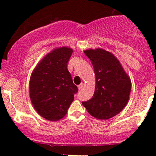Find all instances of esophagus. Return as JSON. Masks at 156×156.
Wrapping results in <instances>:
<instances>
[{
	"label": "esophagus",
	"mask_w": 156,
	"mask_h": 156,
	"mask_svg": "<svg viewBox=\"0 0 156 156\" xmlns=\"http://www.w3.org/2000/svg\"><path fill=\"white\" fill-rule=\"evenodd\" d=\"M83 87H84V84H83V83H81L80 84V85H78V89H79V90H81V89L83 88Z\"/></svg>",
	"instance_id": "34e87169"
}]
</instances>
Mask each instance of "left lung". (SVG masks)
<instances>
[{"mask_svg": "<svg viewBox=\"0 0 156 156\" xmlns=\"http://www.w3.org/2000/svg\"><path fill=\"white\" fill-rule=\"evenodd\" d=\"M95 74L94 95L82 104L98 119H110L125 108L129 100L131 81L119 60L101 48L84 51Z\"/></svg>", "mask_w": 156, "mask_h": 156, "instance_id": "8db88e82", "label": "left lung"}]
</instances>
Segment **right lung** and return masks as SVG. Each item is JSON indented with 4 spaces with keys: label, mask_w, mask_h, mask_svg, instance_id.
<instances>
[{
    "label": "right lung",
    "mask_w": 156,
    "mask_h": 156,
    "mask_svg": "<svg viewBox=\"0 0 156 156\" xmlns=\"http://www.w3.org/2000/svg\"><path fill=\"white\" fill-rule=\"evenodd\" d=\"M73 51L67 47L55 48L39 62L31 73V103L39 115L48 120L62 119L78 91L67 69Z\"/></svg>",
    "instance_id": "1"
}]
</instances>
